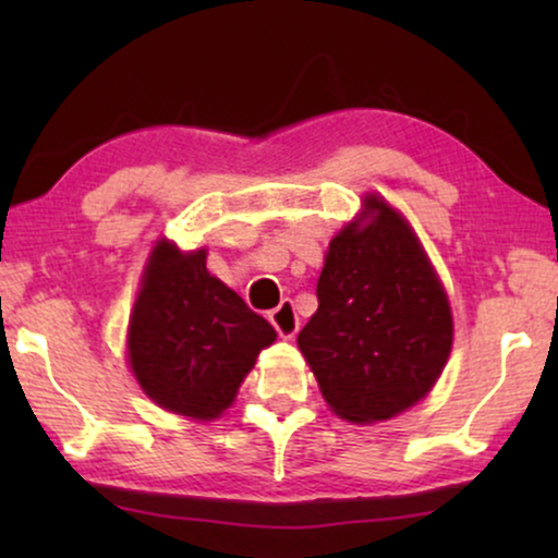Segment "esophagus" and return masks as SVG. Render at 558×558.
<instances>
[{"label":"esophagus","instance_id":"esophagus-1","mask_svg":"<svg viewBox=\"0 0 558 558\" xmlns=\"http://www.w3.org/2000/svg\"><path fill=\"white\" fill-rule=\"evenodd\" d=\"M269 323L277 327V332L281 335V338H294L296 330H300V317H296L294 302L284 300L277 310H271Z\"/></svg>","mask_w":558,"mask_h":558}]
</instances>
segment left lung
Returning <instances> with one entry per match:
<instances>
[{
  "instance_id": "8db88e82",
  "label": "left lung",
  "mask_w": 558,
  "mask_h": 558,
  "mask_svg": "<svg viewBox=\"0 0 558 558\" xmlns=\"http://www.w3.org/2000/svg\"><path fill=\"white\" fill-rule=\"evenodd\" d=\"M335 235L300 350L340 418L384 422L424 399L452 350V312L414 231L371 195Z\"/></svg>"
}]
</instances>
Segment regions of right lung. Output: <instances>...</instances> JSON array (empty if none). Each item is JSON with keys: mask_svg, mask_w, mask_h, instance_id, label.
<instances>
[{"mask_svg": "<svg viewBox=\"0 0 558 558\" xmlns=\"http://www.w3.org/2000/svg\"><path fill=\"white\" fill-rule=\"evenodd\" d=\"M274 340V327L210 277L203 248L182 254L157 243L129 319V363L151 401L216 418Z\"/></svg>", "mask_w": 558, "mask_h": 558, "instance_id": "add662e5", "label": "right lung"}]
</instances>
